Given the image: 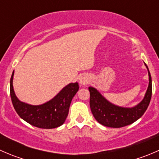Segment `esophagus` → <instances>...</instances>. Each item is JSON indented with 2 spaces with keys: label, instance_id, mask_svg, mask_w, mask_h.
<instances>
[{
  "label": "esophagus",
  "instance_id": "1",
  "mask_svg": "<svg viewBox=\"0 0 159 159\" xmlns=\"http://www.w3.org/2000/svg\"><path fill=\"white\" fill-rule=\"evenodd\" d=\"M89 81V79L88 77L82 75V76L80 77L79 78V82L81 84H86Z\"/></svg>",
  "mask_w": 159,
  "mask_h": 159
}]
</instances>
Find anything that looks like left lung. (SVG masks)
<instances>
[{"label": "left lung", "instance_id": "left-lung-1", "mask_svg": "<svg viewBox=\"0 0 159 159\" xmlns=\"http://www.w3.org/2000/svg\"><path fill=\"white\" fill-rule=\"evenodd\" d=\"M149 83L145 97L140 103L131 108L118 106L107 100L97 89L89 87L90 108L94 118L102 125L110 128H121L132 124L140 118L148 108L152 98V77L148 66Z\"/></svg>", "mask_w": 159, "mask_h": 159}]
</instances>
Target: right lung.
Instances as JSON below:
<instances>
[{
  "label": "right lung",
  "mask_w": 159,
  "mask_h": 159,
  "mask_svg": "<svg viewBox=\"0 0 159 159\" xmlns=\"http://www.w3.org/2000/svg\"><path fill=\"white\" fill-rule=\"evenodd\" d=\"M13 71L10 81V93L13 106L17 115L31 125L40 129H54L62 125L69 111L72 98L79 89L78 82L70 83L63 88L52 99L39 105L20 102L13 87Z\"/></svg>",
  "instance_id": "add662e5"
}]
</instances>
